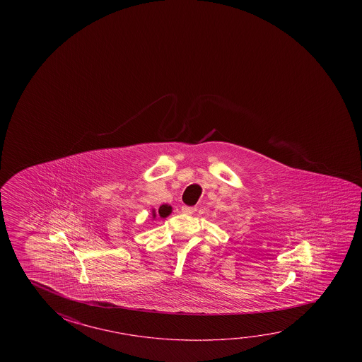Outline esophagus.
Here are the masks:
<instances>
[{"label":"esophagus","mask_w":362,"mask_h":362,"mask_svg":"<svg viewBox=\"0 0 362 362\" xmlns=\"http://www.w3.org/2000/svg\"><path fill=\"white\" fill-rule=\"evenodd\" d=\"M196 211V207H188V206H183V207H182V212H183L184 214H194Z\"/></svg>","instance_id":"esophagus-1"}]
</instances>
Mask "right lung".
Segmentation results:
<instances>
[{"instance_id": "obj_1", "label": "right lung", "mask_w": 362, "mask_h": 362, "mask_svg": "<svg viewBox=\"0 0 362 362\" xmlns=\"http://www.w3.org/2000/svg\"><path fill=\"white\" fill-rule=\"evenodd\" d=\"M172 206H169V204H161L158 211H155L154 208H153V211H151L153 219L156 218L158 216H159L160 218H166L169 214H172Z\"/></svg>"}]
</instances>
